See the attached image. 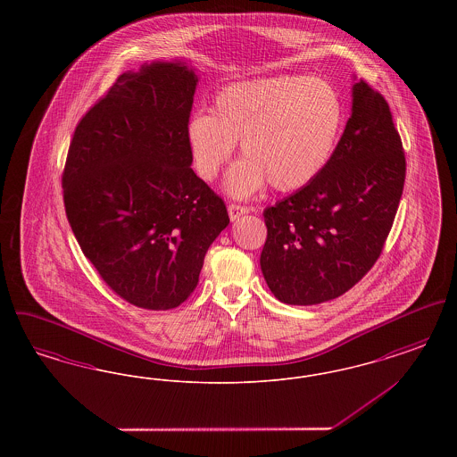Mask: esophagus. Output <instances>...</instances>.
Segmentation results:
<instances>
[{
	"mask_svg": "<svg viewBox=\"0 0 457 457\" xmlns=\"http://www.w3.org/2000/svg\"><path fill=\"white\" fill-rule=\"evenodd\" d=\"M228 212H229V219H231V220H237V219L241 218L243 214H246L248 209H246L245 205H239V204H229V205H228Z\"/></svg>",
	"mask_w": 457,
	"mask_h": 457,
	"instance_id": "34e87169",
	"label": "esophagus"
}]
</instances>
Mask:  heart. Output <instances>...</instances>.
Returning <instances> with one entry per match:
<instances>
[{
    "label": "heart",
    "mask_w": 457,
    "mask_h": 457,
    "mask_svg": "<svg viewBox=\"0 0 457 457\" xmlns=\"http://www.w3.org/2000/svg\"><path fill=\"white\" fill-rule=\"evenodd\" d=\"M345 123L336 88L306 77H270L220 88L211 114L187 123L196 174L214 181L239 142L243 159L231 168L226 190L248 196L269 181L279 192L310 185L326 170Z\"/></svg>",
    "instance_id": "b5f03b06"
}]
</instances>
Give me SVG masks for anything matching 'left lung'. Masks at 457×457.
<instances>
[{"label": "left lung", "mask_w": 457, "mask_h": 457, "mask_svg": "<svg viewBox=\"0 0 457 457\" xmlns=\"http://www.w3.org/2000/svg\"><path fill=\"white\" fill-rule=\"evenodd\" d=\"M406 157L384 96L353 86L346 129L326 170L263 211V279L287 304L345 295L380 257L404 188Z\"/></svg>", "instance_id": "1"}]
</instances>
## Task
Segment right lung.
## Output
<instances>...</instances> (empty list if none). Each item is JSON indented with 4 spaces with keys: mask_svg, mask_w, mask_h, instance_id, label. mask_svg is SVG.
Masks as SVG:
<instances>
[{
    "mask_svg": "<svg viewBox=\"0 0 457 457\" xmlns=\"http://www.w3.org/2000/svg\"><path fill=\"white\" fill-rule=\"evenodd\" d=\"M196 79L183 62L123 73L79 121L62 176L84 255L125 302L170 310L195 291L204 257L229 224L187 144Z\"/></svg>",
    "mask_w": 457,
    "mask_h": 457,
    "instance_id": "1",
    "label": "right lung"
}]
</instances>
